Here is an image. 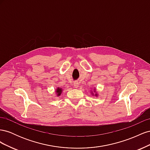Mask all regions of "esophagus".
I'll list each match as a JSON object with an SVG mask.
<instances>
[{
	"mask_svg": "<svg viewBox=\"0 0 150 150\" xmlns=\"http://www.w3.org/2000/svg\"><path fill=\"white\" fill-rule=\"evenodd\" d=\"M74 87L75 88H79V83L77 82V81H76V82L74 83Z\"/></svg>",
	"mask_w": 150,
	"mask_h": 150,
	"instance_id": "esophagus-1",
	"label": "esophagus"
}]
</instances>
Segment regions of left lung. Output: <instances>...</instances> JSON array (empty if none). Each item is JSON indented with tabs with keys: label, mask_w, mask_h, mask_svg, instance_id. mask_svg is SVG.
Segmentation results:
<instances>
[{
	"label": "left lung",
	"mask_w": 150,
	"mask_h": 150,
	"mask_svg": "<svg viewBox=\"0 0 150 150\" xmlns=\"http://www.w3.org/2000/svg\"><path fill=\"white\" fill-rule=\"evenodd\" d=\"M94 90H95V89H94ZM95 96H98V94H95Z\"/></svg>",
	"instance_id": "obj_1"
}]
</instances>
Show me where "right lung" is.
Returning a JSON list of instances; mask_svg holds the SVG:
<instances>
[{"label": "right lung", "instance_id": "right-lung-1", "mask_svg": "<svg viewBox=\"0 0 150 150\" xmlns=\"http://www.w3.org/2000/svg\"><path fill=\"white\" fill-rule=\"evenodd\" d=\"M62 91V89L60 88H57V89H56V93H57V96H60V95L61 94V93Z\"/></svg>", "mask_w": 150, "mask_h": 150}]
</instances>
